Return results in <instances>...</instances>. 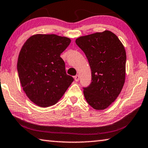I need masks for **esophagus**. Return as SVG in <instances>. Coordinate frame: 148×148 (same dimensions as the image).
<instances>
[{"label":"esophagus","instance_id":"34e87169","mask_svg":"<svg viewBox=\"0 0 148 148\" xmlns=\"http://www.w3.org/2000/svg\"><path fill=\"white\" fill-rule=\"evenodd\" d=\"M79 76L78 74H77L74 76V79H75V81H76V82H78L79 80Z\"/></svg>","mask_w":148,"mask_h":148}]
</instances>
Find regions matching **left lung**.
<instances>
[{
	"label": "left lung",
	"instance_id": "left-lung-1",
	"mask_svg": "<svg viewBox=\"0 0 148 148\" xmlns=\"http://www.w3.org/2000/svg\"><path fill=\"white\" fill-rule=\"evenodd\" d=\"M76 43L85 53L91 70V84L83 87L84 97L93 109H106L125 84V47L116 35L107 30L79 37Z\"/></svg>",
	"mask_w": 148,
	"mask_h": 148
}]
</instances>
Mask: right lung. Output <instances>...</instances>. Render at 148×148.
Here are the masks:
<instances>
[{
    "label": "right lung",
    "instance_id": "obj_1",
    "mask_svg": "<svg viewBox=\"0 0 148 148\" xmlns=\"http://www.w3.org/2000/svg\"><path fill=\"white\" fill-rule=\"evenodd\" d=\"M70 41L55 34H38L29 37L21 49L17 64L21 85L39 107L55 105L74 81L60 57Z\"/></svg>",
    "mask_w": 148,
    "mask_h": 148
}]
</instances>
